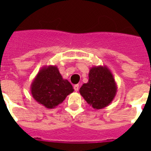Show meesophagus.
<instances>
[{
	"instance_id": "34e87169",
	"label": "esophagus",
	"mask_w": 151,
	"mask_h": 151,
	"mask_svg": "<svg viewBox=\"0 0 151 151\" xmlns=\"http://www.w3.org/2000/svg\"><path fill=\"white\" fill-rule=\"evenodd\" d=\"M78 88H79V85H74V89H75V91H78Z\"/></svg>"
}]
</instances>
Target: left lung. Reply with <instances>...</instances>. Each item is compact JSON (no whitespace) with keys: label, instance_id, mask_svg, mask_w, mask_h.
Wrapping results in <instances>:
<instances>
[{"label":"left lung","instance_id":"8db88e82","mask_svg":"<svg viewBox=\"0 0 151 151\" xmlns=\"http://www.w3.org/2000/svg\"><path fill=\"white\" fill-rule=\"evenodd\" d=\"M88 77V82L80 88V94L94 109L101 110L107 106L117 92L111 71L106 66H94L90 69Z\"/></svg>","mask_w":151,"mask_h":151}]
</instances>
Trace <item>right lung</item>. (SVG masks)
Wrapping results in <instances>:
<instances>
[{"label":"right lung","instance_id":"obj_1","mask_svg":"<svg viewBox=\"0 0 151 151\" xmlns=\"http://www.w3.org/2000/svg\"><path fill=\"white\" fill-rule=\"evenodd\" d=\"M74 89L70 82L63 79L57 66L41 68L31 85V94L38 104L53 109L66 99Z\"/></svg>","mask_w":151,"mask_h":151}]
</instances>
